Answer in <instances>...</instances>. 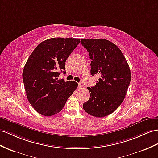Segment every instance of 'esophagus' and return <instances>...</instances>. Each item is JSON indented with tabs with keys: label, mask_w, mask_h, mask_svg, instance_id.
<instances>
[{
	"label": "esophagus",
	"mask_w": 158,
	"mask_h": 158,
	"mask_svg": "<svg viewBox=\"0 0 158 158\" xmlns=\"http://www.w3.org/2000/svg\"><path fill=\"white\" fill-rule=\"evenodd\" d=\"M83 87V83L82 82H80L78 83V88L79 89H81Z\"/></svg>",
	"instance_id": "1"
}]
</instances>
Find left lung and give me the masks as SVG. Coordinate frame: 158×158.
Listing matches in <instances>:
<instances>
[{
    "mask_svg": "<svg viewBox=\"0 0 158 158\" xmlns=\"http://www.w3.org/2000/svg\"><path fill=\"white\" fill-rule=\"evenodd\" d=\"M91 59V74L98 75L96 85L87 87L90 98L83 106L97 118L112 114L124 100L131 81L129 64L119 48L104 39H81Z\"/></svg>",
    "mask_w": 158,
    "mask_h": 158,
    "instance_id": "8db88e82",
    "label": "left lung"
}]
</instances>
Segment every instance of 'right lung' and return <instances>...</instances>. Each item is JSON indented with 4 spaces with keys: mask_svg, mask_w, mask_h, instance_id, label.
Wrapping results in <instances>:
<instances>
[{
    "mask_svg": "<svg viewBox=\"0 0 158 158\" xmlns=\"http://www.w3.org/2000/svg\"><path fill=\"white\" fill-rule=\"evenodd\" d=\"M80 42L79 39L51 38L38 44L23 71L27 99L39 114L52 116L62 110L78 84L58 77L66 73L65 62Z\"/></svg>",
    "mask_w": 158,
    "mask_h": 158,
    "instance_id": "obj_1",
    "label": "right lung"
}]
</instances>
